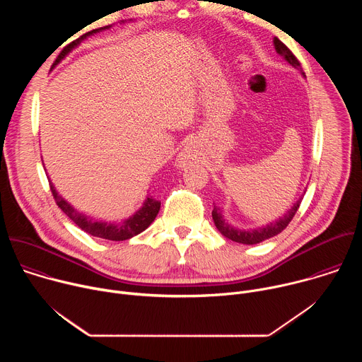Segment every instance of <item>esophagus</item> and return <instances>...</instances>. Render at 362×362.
I'll list each match as a JSON object with an SVG mask.
<instances>
[{"instance_id": "esophagus-1", "label": "esophagus", "mask_w": 362, "mask_h": 362, "mask_svg": "<svg viewBox=\"0 0 362 362\" xmlns=\"http://www.w3.org/2000/svg\"><path fill=\"white\" fill-rule=\"evenodd\" d=\"M199 160V150L196 147V144L189 143L176 158V163L179 168H186L187 165L197 162Z\"/></svg>"}]
</instances>
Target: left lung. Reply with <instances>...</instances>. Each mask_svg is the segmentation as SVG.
<instances>
[{"instance_id":"1","label":"left lung","mask_w":362,"mask_h":362,"mask_svg":"<svg viewBox=\"0 0 362 362\" xmlns=\"http://www.w3.org/2000/svg\"><path fill=\"white\" fill-rule=\"evenodd\" d=\"M274 45H275V49L276 53L281 54L292 67L295 69H300V63L298 62V59L293 56L292 51L279 40V38H274ZM302 71V70H300ZM303 74V73H302ZM300 200L302 197L293 203L292 208L282 216L279 218L276 222H272L264 228H257V229H247V230H243V229H236L233 226H230L222 216V211L221 208H218V206H215L214 203V211H212V218H214V222L218 228V230L228 239L233 240V242H238V243H243V245H255V243H259L265 239H269L278 233H281L288 225L289 222L293 219L296 211L299 209V204H300Z\"/></svg>"}]
</instances>
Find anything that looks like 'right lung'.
<instances>
[{"label": "right lung", "instance_id": "add662e5", "mask_svg": "<svg viewBox=\"0 0 362 362\" xmlns=\"http://www.w3.org/2000/svg\"><path fill=\"white\" fill-rule=\"evenodd\" d=\"M106 28H109V25L97 28V30H93V31H88L84 35H81L80 38H77L76 41L70 42L67 47L63 48V51L59 54V57L56 59L53 67L57 66L70 53V51L74 47H77L86 37L91 35V34H95V33H98L101 30H106ZM49 189H51V193H53V196H54V200H56L59 208L80 229H83L88 235H93V236H97V238H101V239H107V240H126V239H130V238L141 233L144 229H147L150 226V223L154 221V218L158 216V214L160 211V202L156 200V199H153L150 196V197H147L144 200L141 208L133 216H130L129 219H126L123 222H119V223H107V222H103V221L98 222V221L90 219L88 216H86V215L80 214L77 209H74L69 202H66L57 193V190L54 189V186H53V183H51V182H49Z\"/></svg>", "mask_w": 362, "mask_h": 362}]
</instances>
